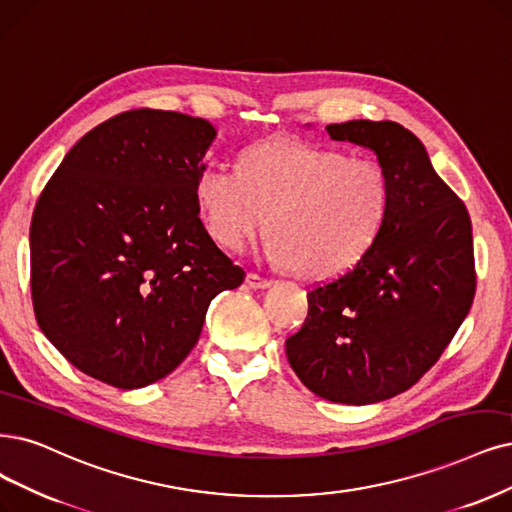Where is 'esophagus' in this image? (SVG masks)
Listing matches in <instances>:
<instances>
[{"label":"esophagus","instance_id":"obj_1","mask_svg":"<svg viewBox=\"0 0 512 512\" xmlns=\"http://www.w3.org/2000/svg\"><path fill=\"white\" fill-rule=\"evenodd\" d=\"M244 282H246V285H249L251 289H268V287L272 285V282H270L268 278H263V276L255 274V272H249V274H246Z\"/></svg>","mask_w":512,"mask_h":512}]
</instances>
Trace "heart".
<instances>
[{
    "label": "heart",
    "instance_id": "1",
    "mask_svg": "<svg viewBox=\"0 0 512 512\" xmlns=\"http://www.w3.org/2000/svg\"><path fill=\"white\" fill-rule=\"evenodd\" d=\"M200 217L227 251L268 230L266 255L301 278L346 272L380 234L390 202L384 168L367 156L297 141L246 149L238 170L206 164L196 175Z\"/></svg>",
    "mask_w": 512,
    "mask_h": 512
}]
</instances>
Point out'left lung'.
Wrapping results in <instances>:
<instances>
[{
    "mask_svg": "<svg viewBox=\"0 0 512 512\" xmlns=\"http://www.w3.org/2000/svg\"><path fill=\"white\" fill-rule=\"evenodd\" d=\"M327 132L375 151L388 213L350 270L308 291V316L285 350L320 399L369 405L418 384L464 323L477 291L472 225L411 130L352 120Z\"/></svg>",
    "mask_w": 512,
    "mask_h": 512,
    "instance_id": "left-lung-1",
    "label": "left lung"
}]
</instances>
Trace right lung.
<instances>
[{"label": "right lung", "mask_w": 512, "mask_h": 512, "mask_svg": "<svg viewBox=\"0 0 512 512\" xmlns=\"http://www.w3.org/2000/svg\"><path fill=\"white\" fill-rule=\"evenodd\" d=\"M215 137L177 111L118 113L67 151L37 198V325L94 380L122 390L162 380L196 346L213 297L242 285L196 200Z\"/></svg>", "instance_id": "obj_1"}]
</instances>
